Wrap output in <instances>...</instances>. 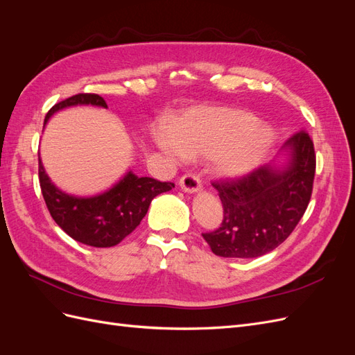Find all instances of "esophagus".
I'll use <instances>...</instances> for the list:
<instances>
[{
    "mask_svg": "<svg viewBox=\"0 0 355 355\" xmlns=\"http://www.w3.org/2000/svg\"><path fill=\"white\" fill-rule=\"evenodd\" d=\"M179 187L184 192H188V194H197V192L201 191V182L196 175L188 173L180 178Z\"/></svg>",
    "mask_w": 355,
    "mask_h": 355,
    "instance_id": "34e87169",
    "label": "esophagus"
}]
</instances>
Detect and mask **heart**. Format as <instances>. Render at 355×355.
I'll return each instance as SVG.
<instances>
[{
    "mask_svg": "<svg viewBox=\"0 0 355 355\" xmlns=\"http://www.w3.org/2000/svg\"><path fill=\"white\" fill-rule=\"evenodd\" d=\"M154 141L171 158H209L222 179H243L259 168L271 154L277 133L250 111L230 106H200L171 128L159 124Z\"/></svg>",
    "mask_w": 355,
    "mask_h": 355,
    "instance_id": "b5f03b06",
    "label": "heart"
}]
</instances>
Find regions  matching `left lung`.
I'll return each instance as SVG.
<instances>
[{"label": "left lung", "instance_id": "obj_1", "mask_svg": "<svg viewBox=\"0 0 355 355\" xmlns=\"http://www.w3.org/2000/svg\"><path fill=\"white\" fill-rule=\"evenodd\" d=\"M315 175L314 144L308 133L292 136L280 153L252 175L213 184L223 206L220 228L202 234L211 252L250 259L272 252L308 207Z\"/></svg>", "mask_w": 355, "mask_h": 355}]
</instances>
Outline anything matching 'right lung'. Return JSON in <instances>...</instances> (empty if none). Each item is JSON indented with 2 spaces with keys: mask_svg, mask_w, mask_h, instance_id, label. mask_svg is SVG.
Returning <instances> with one entry per match:
<instances>
[{
  "mask_svg": "<svg viewBox=\"0 0 355 355\" xmlns=\"http://www.w3.org/2000/svg\"><path fill=\"white\" fill-rule=\"evenodd\" d=\"M83 105L108 108L99 94H75L53 106L44 118V127L56 112ZM38 161L40 187L51 218L71 239L92 247H112L123 241L145 218L151 201L175 188L171 182L139 178L128 170L116 184L99 194L73 196L53 184L40 154Z\"/></svg>",
  "mask_w": 355,
  "mask_h": 355,
  "instance_id": "add662e5",
  "label": "right lung"
}]
</instances>
